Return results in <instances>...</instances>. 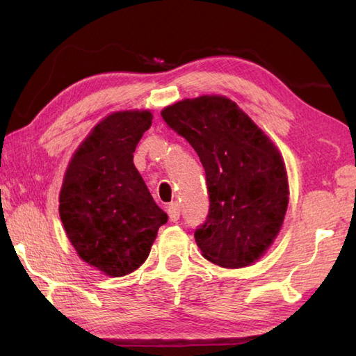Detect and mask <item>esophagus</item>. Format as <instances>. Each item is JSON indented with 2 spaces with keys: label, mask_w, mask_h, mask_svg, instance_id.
I'll list each match as a JSON object with an SVG mask.
<instances>
[{
  "label": "esophagus",
  "mask_w": 356,
  "mask_h": 356,
  "mask_svg": "<svg viewBox=\"0 0 356 356\" xmlns=\"http://www.w3.org/2000/svg\"><path fill=\"white\" fill-rule=\"evenodd\" d=\"M168 216H170V220L171 222H177L179 217H180V208H179V203H171V205H168Z\"/></svg>",
  "instance_id": "obj_1"
}]
</instances>
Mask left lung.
I'll use <instances>...</instances> for the list:
<instances>
[{
  "label": "left lung",
  "instance_id": "1",
  "mask_svg": "<svg viewBox=\"0 0 356 356\" xmlns=\"http://www.w3.org/2000/svg\"><path fill=\"white\" fill-rule=\"evenodd\" d=\"M161 115L190 142L205 168L209 211L194 232L203 257L222 268L259 260L282 229L289 203L277 147L225 96L180 101Z\"/></svg>",
  "mask_w": 356,
  "mask_h": 356
}]
</instances>
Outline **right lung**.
<instances>
[{"label":"right lung","mask_w":356,"mask_h":356,"mask_svg":"<svg viewBox=\"0 0 356 356\" xmlns=\"http://www.w3.org/2000/svg\"><path fill=\"white\" fill-rule=\"evenodd\" d=\"M151 120L148 110L116 111L101 120L73 154L59 194L73 248L110 277L138 269L168 220L133 163Z\"/></svg>","instance_id":"add662e5"}]
</instances>
